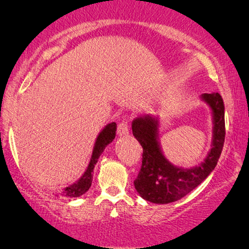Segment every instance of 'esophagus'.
<instances>
[{
    "label": "esophagus",
    "mask_w": 249,
    "mask_h": 249,
    "mask_svg": "<svg viewBox=\"0 0 249 249\" xmlns=\"http://www.w3.org/2000/svg\"><path fill=\"white\" fill-rule=\"evenodd\" d=\"M118 135L120 136V137H125V136L129 135V127L127 122L124 121L118 125Z\"/></svg>",
    "instance_id": "1"
}]
</instances>
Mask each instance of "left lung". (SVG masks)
Segmentation results:
<instances>
[{"mask_svg":"<svg viewBox=\"0 0 249 249\" xmlns=\"http://www.w3.org/2000/svg\"><path fill=\"white\" fill-rule=\"evenodd\" d=\"M199 97L212 113L213 131L211 149L198 165L182 168L165 158L160 142L158 117L142 114L131 122L132 135L142 147V169L134 181L142 198L155 204L176 202L200 185L216 166L226 136L224 104L219 93L202 94Z\"/></svg>","mask_w":249,"mask_h":249,"instance_id":"8db88e82","label":"left lung"}]
</instances>
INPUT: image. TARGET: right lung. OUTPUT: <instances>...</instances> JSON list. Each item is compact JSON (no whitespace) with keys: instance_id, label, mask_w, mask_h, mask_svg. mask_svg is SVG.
I'll list each match as a JSON object with an SVG mask.
<instances>
[{"instance_id":"1","label":"right lung","mask_w":249,"mask_h":249,"mask_svg":"<svg viewBox=\"0 0 249 249\" xmlns=\"http://www.w3.org/2000/svg\"><path fill=\"white\" fill-rule=\"evenodd\" d=\"M115 131H117V124L115 122H111L107 124L105 127L100 131V134L97 135L96 141H95L93 153H91L89 163H88L87 169L85 170L83 176L80 177L77 181L71 183L70 186L66 187L62 189L60 195L63 197H80L84 195L85 193L88 192V189L90 188L91 181H93V175H94V168L96 165L97 160L100 158L102 153L105 149V147L108 144H111L115 138Z\"/></svg>"}]
</instances>
